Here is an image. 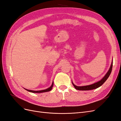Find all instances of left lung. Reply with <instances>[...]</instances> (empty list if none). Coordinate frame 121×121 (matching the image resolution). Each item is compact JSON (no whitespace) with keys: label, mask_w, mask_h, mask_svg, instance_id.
I'll list each match as a JSON object with an SVG mask.
<instances>
[{"label":"left lung","mask_w":121,"mask_h":121,"mask_svg":"<svg viewBox=\"0 0 121 121\" xmlns=\"http://www.w3.org/2000/svg\"><path fill=\"white\" fill-rule=\"evenodd\" d=\"M112 61L111 64L110 68H109L108 73L104 76V77L102 78L100 81H98L96 83H95L90 85H87V86H77L72 83L73 85L77 90H92V89L97 88H98L99 87L101 86L102 84L105 82L106 80L108 79V77L109 76V75H110L111 73V72L112 70Z\"/></svg>","instance_id":"8db88e82"}]
</instances>
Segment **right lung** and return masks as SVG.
Instances as JSON below:
<instances>
[{
	"label": "right lung",
	"instance_id": "1",
	"mask_svg": "<svg viewBox=\"0 0 121 121\" xmlns=\"http://www.w3.org/2000/svg\"><path fill=\"white\" fill-rule=\"evenodd\" d=\"M53 85V82L52 83V86H51L48 88H47L45 90H39V91H33V90H28V89H25L26 90L29 91V92H31L32 93H42V92H48V91H50L52 89V87Z\"/></svg>",
	"mask_w": 121,
	"mask_h": 121
}]
</instances>
